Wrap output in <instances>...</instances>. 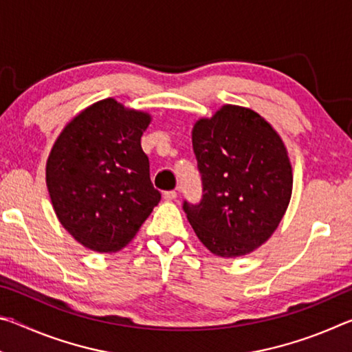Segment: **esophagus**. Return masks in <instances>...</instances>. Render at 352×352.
<instances>
[{
	"label": "esophagus",
	"instance_id": "obj_1",
	"mask_svg": "<svg viewBox=\"0 0 352 352\" xmlns=\"http://www.w3.org/2000/svg\"><path fill=\"white\" fill-rule=\"evenodd\" d=\"M163 197H164V200H168V201L175 200L177 199V192H175V190H166V192L163 194Z\"/></svg>",
	"mask_w": 352,
	"mask_h": 352
}]
</instances>
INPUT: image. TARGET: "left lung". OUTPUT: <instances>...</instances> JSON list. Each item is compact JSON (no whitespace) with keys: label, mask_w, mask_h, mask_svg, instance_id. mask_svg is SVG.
<instances>
[{"label":"left lung","mask_w":352,"mask_h":352,"mask_svg":"<svg viewBox=\"0 0 352 352\" xmlns=\"http://www.w3.org/2000/svg\"><path fill=\"white\" fill-rule=\"evenodd\" d=\"M204 182L199 205L183 210L200 242L220 258H239L270 239L292 197L294 175L281 136L259 113L225 104L192 127Z\"/></svg>","instance_id":"8db88e82"}]
</instances>
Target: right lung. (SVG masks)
<instances>
[{
  "label": "right lung",
  "instance_id": "1",
  "mask_svg": "<svg viewBox=\"0 0 352 352\" xmlns=\"http://www.w3.org/2000/svg\"><path fill=\"white\" fill-rule=\"evenodd\" d=\"M152 116L107 98L63 127L46 162L58 222L91 252L115 253L162 200L148 175L141 136Z\"/></svg>",
  "mask_w": 352,
  "mask_h": 352
}]
</instances>
